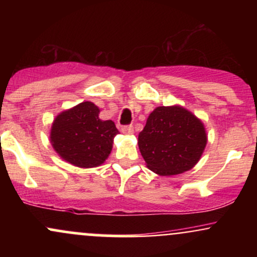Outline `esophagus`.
I'll use <instances>...</instances> for the list:
<instances>
[{
    "label": "esophagus",
    "mask_w": 257,
    "mask_h": 257,
    "mask_svg": "<svg viewBox=\"0 0 257 257\" xmlns=\"http://www.w3.org/2000/svg\"><path fill=\"white\" fill-rule=\"evenodd\" d=\"M120 131H122L123 134L132 135L133 133H134V128H133L132 125H124V126H122V128H120Z\"/></svg>",
    "instance_id": "esophagus-1"
}]
</instances>
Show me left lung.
I'll return each mask as SVG.
<instances>
[{"instance_id":"8db88e82","label":"left lung","mask_w":257,"mask_h":257,"mask_svg":"<svg viewBox=\"0 0 257 257\" xmlns=\"http://www.w3.org/2000/svg\"><path fill=\"white\" fill-rule=\"evenodd\" d=\"M206 141L202 120L180 105L156 107L138 138L146 167L161 176L192 169L202 157Z\"/></svg>"}]
</instances>
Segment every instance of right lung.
Listing matches in <instances>:
<instances>
[{"mask_svg": "<svg viewBox=\"0 0 257 257\" xmlns=\"http://www.w3.org/2000/svg\"><path fill=\"white\" fill-rule=\"evenodd\" d=\"M99 113L95 104L83 101L55 117L49 138L59 157L78 168L104 163L119 132L112 120L100 119Z\"/></svg>", "mask_w": 257, "mask_h": 257, "instance_id": "obj_1", "label": "right lung"}]
</instances>
